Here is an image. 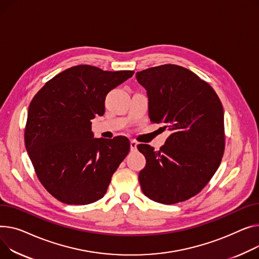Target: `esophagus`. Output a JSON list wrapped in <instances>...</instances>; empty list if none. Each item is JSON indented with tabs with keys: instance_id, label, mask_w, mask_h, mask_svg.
Masks as SVG:
<instances>
[{
	"instance_id": "esophagus-1",
	"label": "esophagus",
	"mask_w": 259,
	"mask_h": 259,
	"mask_svg": "<svg viewBox=\"0 0 259 259\" xmlns=\"http://www.w3.org/2000/svg\"><path fill=\"white\" fill-rule=\"evenodd\" d=\"M136 147H137V142L134 141V140H131L130 141V149H131V151H135Z\"/></svg>"
}]
</instances>
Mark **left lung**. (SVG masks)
Here are the masks:
<instances>
[{
	"label": "left lung",
	"instance_id": "1",
	"mask_svg": "<svg viewBox=\"0 0 259 259\" xmlns=\"http://www.w3.org/2000/svg\"><path fill=\"white\" fill-rule=\"evenodd\" d=\"M136 79L147 90L151 122L171 131L159 151L137 146L147 161L139 175L142 191L162 204L186 201L202 191L221 164L222 103L207 82L180 65L150 67L137 72Z\"/></svg>",
	"mask_w": 259,
	"mask_h": 259
}]
</instances>
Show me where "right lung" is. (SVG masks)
<instances>
[{
    "mask_svg": "<svg viewBox=\"0 0 259 259\" xmlns=\"http://www.w3.org/2000/svg\"><path fill=\"white\" fill-rule=\"evenodd\" d=\"M133 74L80 64L49 80L32 99L25 146L38 180L58 201L86 205L106 194L130 143L124 136L94 139L91 120L104 114L107 94Z\"/></svg>",
    "mask_w": 259,
    "mask_h": 259,
    "instance_id": "1",
    "label": "right lung"
}]
</instances>
